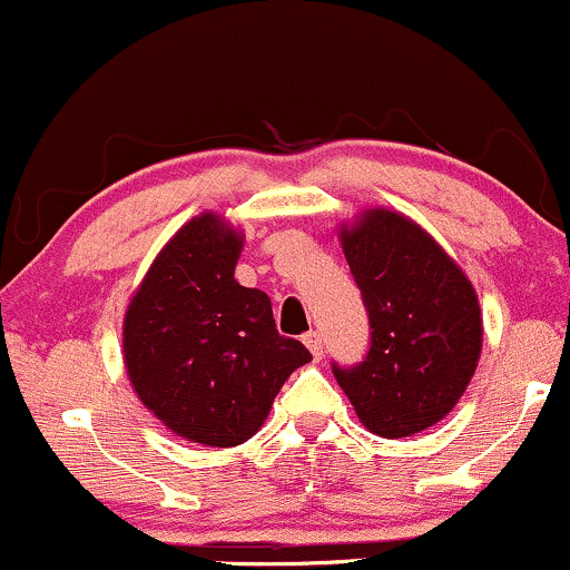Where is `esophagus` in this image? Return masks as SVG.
<instances>
[{
	"mask_svg": "<svg viewBox=\"0 0 570 570\" xmlns=\"http://www.w3.org/2000/svg\"><path fill=\"white\" fill-rule=\"evenodd\" d=\"M303 343L307 345V351H311L313 356H316V358H322V353H324V343H322V335H318L316 330H311V332H307V335L303 337Z\"/></svg>",
	"mask_w": 570,
	"mask_h": 570,
	"instance_id": "1",
	"label": "esophagus"
}]
</instances>
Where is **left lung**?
<instances>
[{"mask_svg": "<svg viewBox=\"0 0 570 570\" xmlns=\"http://www.w3.org/2000/svg\"><path fill=\"white\" fill-rule=\"evenodd\" d=\"M343 252L370 316L362 362H332L372 434L410 436L442 421L466 391L482 351L476 294L426 230L394 212L364 214Z\"/></svg>", "mask_w": 570, "mask_h": 570, "instance_id": "obj_1", "label": "left lung"}]
</instances>
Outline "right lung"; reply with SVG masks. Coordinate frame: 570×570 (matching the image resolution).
<instances>
[{
	"label": "right lung",
	"instance_id": "right-lung-1",
	"mask_svg": "<svg viewBox=\"0 0 570 570\" xmlns=\"http://www.w3.org/2000/svg\"><path fill=\"white\" fill-rule=\"evenodd\" d=\"M240 235L214 214L168 240L130 299L122 351L136 394L174 434L233 448L271 412L281 385L311 362L278 335L271 297L233 278Z\"/></svg>",
	"mask_w": 570,
	"mask_h": 570
}]
</instances>
